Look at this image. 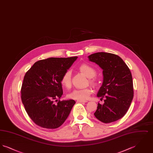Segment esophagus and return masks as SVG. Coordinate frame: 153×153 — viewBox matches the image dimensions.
<instances>
[{
  "label": "esophagus",
  "mask_w": 153,
  "mask_h": 153,
  "mask_svg": "<svg viewBox=\"0 0 153 153\" xmlns=\"http://www.w3.org/2000/svg\"><path fill=\"white\" fill-rule=\"evenodd\" d=\"M77 102H87V101H86V100H77Z\"/></svg>",
  "instance_id": "1"
}]
</instances>
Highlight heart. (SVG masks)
Returning a JSON list of instances; mask_svg holds the SVG:
<instances>
[{"label":"heart","instance_id":"obj_1","mask_svg":"<svg viewBox=\"0 0 153 153\" xmlns=\"http://www.w3.org/2000/svg\"><path fill=\"white\" fill-rule=\"evenodd\" d=\"M79 69L80 72L83 73L85 76L88 78H93L95 77L96 71L95 68L92 66L89 65L88 64H83L79 66ZM72 73L70 70L66 71L63 74L61 78V83L66 88H69L71 85ZM91 82L92 84H95L94 80H91ZM93 92V90L91 88L88 87L85 88H77L73 89L72 92L68 94V97L69 98L75 99V100H87L89 97L90 95Z\"/></svg>","mask_w":153,"mask_h":153}]
</instances>
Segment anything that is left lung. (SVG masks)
I'll return each mask as SVG.
<instances>
[{
	"label": "left lung",
	"mask_w": 153,
	"mask_h": 153,
	"mask_svg": "<svg viewBox=\"0 0 153 153\" xmlns=\"http://www.w3.org/2000/svg\"><path fill=\"white\" fill-rule=\"evenodd\" d=\"M102 70L103 80L97 96L105 98L97 104L95 117L105 123L121 119L129 108L134 96L131 72L123 60L116 54L99 52L88 57Z\"/></svg>",
	"instance_id": "obj_1"
}]
</instances>
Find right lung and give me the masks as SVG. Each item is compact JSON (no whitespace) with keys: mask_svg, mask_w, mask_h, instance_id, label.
I'll list each match as a JSON object with an SVG mask.
<instances>
[{"mask_svg":"<svg viewBox=\"0 0 153 153\" xmlns=\"http://www.w3.org/2000/svg\"><path fill=\"white\" fill-rule=\"evenodd\" d=\"M78 58H47L37 61L26 73L21 99L26 111L36 125L57 128L64 123L76 103L74 100L58 101L63 94L61 78Z\"/></svg>","mask_w":153,"mask_h":153,"instance_id":"right-lung-1","label":"right lung"}]
</instances>
